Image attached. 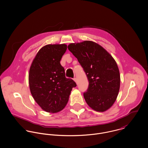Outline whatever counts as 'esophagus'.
<instances>
[{
    "label": "esophagus",
    "instance_id": "esophagus-1",
    "mask_svg": "<svg viewBox=\"0 0 148 148\" xmlns=\"http://www.w3.org/2000/svg\"><path fill=\"white\" fill-rule=\"evenodd\" d=\"M73 79H74V81L75 82V83L77 84V78H74Z\"/></svg>",
    "mask_w": 148,
    "mask_h": 148
}]
</instances>
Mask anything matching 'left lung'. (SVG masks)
<instances>
[{
    "label": "left lung",
    "instance_id": "obj_1",
    "mask_svg": "<svg viewBox=\"0 0 148 148\" xmlns=\"http://www.w3.org/2000/svg\"><path fill=\"white\" fill-rule=\"evenodd\" d=\"M82 66L89 84L83 96L92 110L104 112L110 108L119 94L120 75L112 56L98 44L84 41L68 47Z\"/></svg>",
    "mask_w": 148,
    "mask_h": 148
}]
</instances>
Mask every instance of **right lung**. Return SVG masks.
<instances>
[{
    "instance_id": "1",
    "label": "right lung",
    "mask_w": 148,
    "mask_h": 148,
    "mask_svg": "<svg viewBox=\"0 0 148 148\" xmlns=\"http://www.w3.org/2000/svg\"><path fill=\"white\" fill-rule=\"evenodd\" d=\"M67 45L48 44L37 52L29 69V85L36 102L45 111L57 113L66 106L75 82L66 78L60 61Z\"/></svg>"
}]
</instances>
